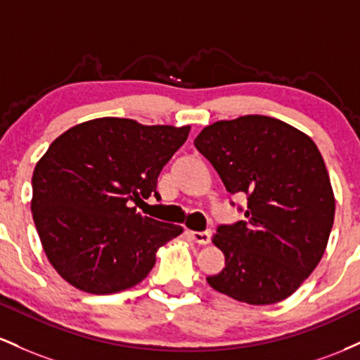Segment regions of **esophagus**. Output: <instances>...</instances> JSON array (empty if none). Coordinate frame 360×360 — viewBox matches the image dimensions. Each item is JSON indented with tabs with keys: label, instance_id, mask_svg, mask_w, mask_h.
<instances>
[{
	"label": "esophagus",
	"instance_id": "34e87169",
	"mask_svg": "<svg viewBox=\"0 0 360 360\" xmlns=\"http://www.w3.org/2000/svg\"><path fill=\"white\" fill-rule=\"evenodd\" d=\"M191 240L195 241V243L199 245H207L209 241H211V236H212V231H191Z\"/></svg>",
	"mask_w": 360,
	"mask_h": 360
}]
</instances>
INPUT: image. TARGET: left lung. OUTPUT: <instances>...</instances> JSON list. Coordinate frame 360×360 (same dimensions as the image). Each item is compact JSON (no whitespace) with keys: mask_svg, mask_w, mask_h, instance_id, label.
<instances>
[{"mask_svg":"<svg viewBox=\"0 0 360 360\" xmlns=\"http://www.w3.org/2000/svg\"><path fill=\"white\" fill-rule=\"evenodd\" d=\"M193 144L226 191L248 199L245 221L214 234L226 267L209 285L257 306L289 297L320 264L333 226L335 197L316 144L267 115L214 122Z\"/></svg>","mask_w":360,"mask_h":360,"instance_id":"1","label":"left lung"}]
</instances>
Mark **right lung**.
Returning a JSON list of instances; mask_svg holds the SVG:
<instances>
[{
	"mask_svg": "<svg viewBox=\"0 0 360 360\" xmlns=\"http://www.w3.org/2000/svg\"><path fill=\"white\" fill-rule=\"evenodd\" d=\"M191 126H143L103 117L68 129L32 176V216L58 274L76 289L112 294L151 272L156 250L181 226L143 216L132 204L156 192L158 176Z\"/></svg>",
	"mask_w": 360,
	"mask_h": 360,
	"instance_id": "1",
	"label": "right lung"
}]
</instances>
